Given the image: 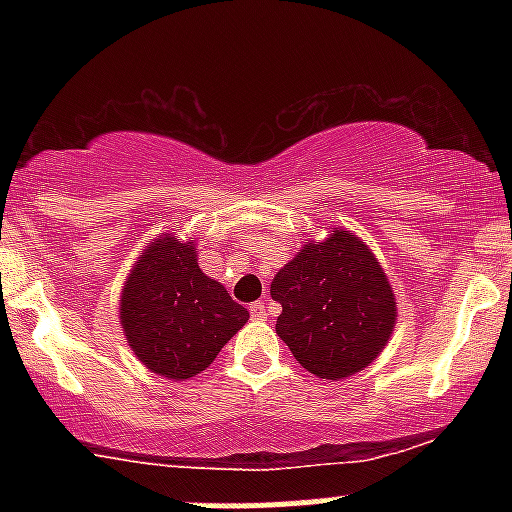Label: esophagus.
Returning <instances> with one entry per match:
<instances>
[{
	"instance_id": "obj_1",
	"label": "esophagus",
	"mask_w": 512,
	"mask_h": 512,
	"mask_svg": "<svg viewBox=\"0 0 512 512\" xmlns=\"http://www.w3.org/2000/svg\"><path fill=\"white\" fill-rule=\"evenodd\" d=\"M250 313H252V317H257V320H264V317L269 315V308H267V303H264V301H257V303H252V305H250Z\"/></svg>"
}]
</instances>
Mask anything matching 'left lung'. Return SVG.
Segmentation results:
<instances>
[{
	"instance_id": "8db88e82",
	"label": "left lung",
	"mask_w": 512,
	"mask_h": 512,
	"mask_svg": "<svg viewBox=\"0 0 512 512\" xmlns=\"http://www.w3.org/2000/svg\"><path fill=\"white\" fill-rule=\"evenodd\" d=\"M276 334L305 370L344 380L370 366L397 325V303L378 257L346 228L308 240L274 274Z\"/></svg>"
}]
</instances>
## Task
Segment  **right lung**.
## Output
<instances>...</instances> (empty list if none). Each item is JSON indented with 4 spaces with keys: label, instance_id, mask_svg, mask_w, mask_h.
I'll return each mask as SVG.
<instances>
[{
    "label": "right lung",
    "instance_id": "add662e5",
    "mask_svg": "<svg viewBox=\"0 0 512 512\" xmlns=\"http://www.w3.org/2000/svg\"><path fill=\"white\" fill-rule=\"evenodd\" d=\"M221 281L199 269L195 240L161 233L129 269L120 293V325L129 349L151 373L190 380L207 370L248 322Z\"/></svg>",
    "mask_w": 512,
    "mask_h": 512
}]
</instances>
